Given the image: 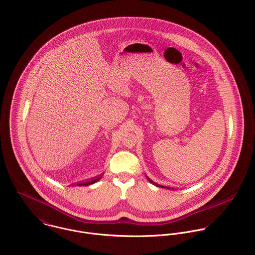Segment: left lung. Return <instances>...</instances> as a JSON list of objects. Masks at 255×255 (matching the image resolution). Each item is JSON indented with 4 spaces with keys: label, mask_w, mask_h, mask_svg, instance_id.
Segmentation results:
<instances>
[{
    "label": "left lung",
    "mask_w": 255,
    "mask_h": 255,
    "mask_svg": "<svg viewBox=\"0 0 255 255\" xmlns=\"http://www.w3.org/2000/svg\"><path fill=\"white\" fill-rule=\"evenodd\" d=\"M146 178H147V180H148V181H149V182H150V183H151V184H153V185H155V186H156V187H162V188H166V189H170L169 187H163V186H160V185H158V184H156V183H154V182H153V181H151V180H150V179H149V178H148V177H146Z\"/></svg>",
    "instance_id": "left-lung-1"
}]
</instances>
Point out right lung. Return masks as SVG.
Masks as SVG:
<instances>
[{
  "label": "right lung",
  "mask_w": 255,
  "mask_h": 255,
  "mask_svg": "<svg viewBox=\"0 0 255 255\" xmlns=\"http://www.w3.org/2000/svg\"><path fill=\"white\" fill-rule=\"evenodd\" d=\"M102 177H103V175H100V176L95 177V178H93V179H91V180H85V181H83V182L77 183L76 186H79V187H81V186H89V185H91V184H94V183L100 181V180L102 179Z\"/></svg>",
  "instance_id": "1"
}]
</instances>
